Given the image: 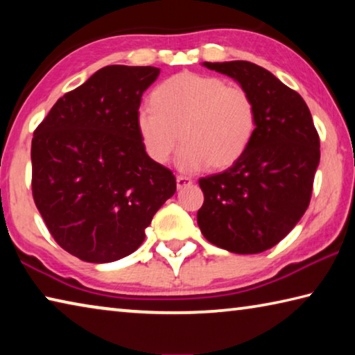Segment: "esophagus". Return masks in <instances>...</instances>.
Instances as JSON below:
<instances>
[{
    "label": "esophagus",
    "mask_w": 355,
    "mask_h": 355,
    "mask_svg": "<svg viewBox=\"0 0 355 355\" xmlns=\"http://www.w3.org/2000/svg\"><path fill=\"white\" fill-rule=\"evenodd\" d=\"M192 184V180L189 177H183V175H178L177 177V188L178 189H183L186 186Z\"/></svg>",
    "instance_id": "1"
}]
</instances>
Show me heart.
<instances>
[{
    "label": "heart",
    "mask_w": 355,
    "mask_h": 355,
    "mask_svg": "<svg viewBox=\"0 0 355 355\" xmlns=\"http://www.w3.org/2000/svg\"><path fill=\"white\" fill-rule=\"evenodd\" d=\"M152 106L136 114L144 152L164 164L184 141L175 164L199 172L211 164L227 169L241 159L257 130V107L241 86H227L218 76L182 71L152 92Z\"/></svg>",
    "instance_id": "b5f03b06"
}]
</instances>
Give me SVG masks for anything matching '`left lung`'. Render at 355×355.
Returning <instances> with one entry per match:
<instances>
[{
	"label": "left lung",
	"mask_w": 355,
	"mask_h": 355,
	"mask_svg": "<svg viewBox=\"0 0 355 355\" xmlns=\"http://www.w3.org/2000/svg\"><path fill=\"white\" fill-rule=\"evenodd\" d=\"M202 65L249 92L257 130L238 163L199 180L205 200L197 224L220 249L260 254L282 241L309 208L320 136L304 98L271 71L248 61Z\"/></svg>",
	"instance_id": "1"
}]
</instances>
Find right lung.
Returning a JSON list of instances; mask_svg holds the SVG:
<instances>
[{"label": "right lung", "instance_id": "obj_1", "mask_svg": "<svg viewBox=\"0 0 355 355\" xmlns=\"http://www.w3.org/2000/svg\"><path fill=\"white\" fill-rule=\"evenodd\" d=\"M159 69L107 65L59 98L31 144L33 197L51 236L89 263L139 248L177 183L144 152L136 130L142 94Z\"/></svg>", "mask_w": 355, "mask_h": 355}]
</instances>
